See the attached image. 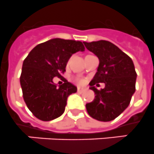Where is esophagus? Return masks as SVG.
<instances>
[{"mask_svg":"<svg viewBox=\"0 0 154 154\" xmlns=\"http://www.w3.org/2000/svg\"><path fill=\"white\" fill-rule=\"evenodd\" d=\"M85 91H87V88H84V87H77V92L80 93V94H82V93H84Z\"/></svg>","mask_w":154,"mask_h":154,"instance_id":"obj_1","label":"esophagus"}]
</instances>
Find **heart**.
<instances>
[{"mask_svg":"<svg viewBox=\"0 0 154 154\" xmlns=\"http://www.w3.org/2000/svg\"><path fill=\"white\" fill-rule=\"evenodd\" d=\"M77 82L78 83H80V84H82L83 82H84V80H81V79H77Z\"/></svg>","mask_w":154,"mask_h":154,"instance_id":"obj_1","label":"heart"}]
</instances>
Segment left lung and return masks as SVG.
<instances>
[{
    "label": "left lung",
    "instance_id": "left-lung-1",
    "mask_svg": "<svg viewBox=\"0 0 154 154\" xmlns=\"http://www.w3.org/2000/svg\"><path fill=\"white\" fill-rule=\"evenodd\" d=\"M83 43L99 59L97 71L89 84L96 96L86 104L87 113L99 121H110L127 109L135 92L137 73L134 62L110 41ZM99 82L105 84L103 89H96L95 85Z\"/></svg>",
    "mask_w": 154,
    "mask_h": 154
}]
</instances>
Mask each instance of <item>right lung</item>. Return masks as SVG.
Masks as SVG:
<instances>
[{
    "label": "right lung",
    "mask_w": 154,
    "mask_h": 154,
    "mask_svg": "<svg viewBox=\"0 0 154 154\" xmlns=\"http://www.w3.org/2000/svg\"><path fill=\"white\" fill-rule=\"evenodd\" d=\"M84 51L81 41L54 38L37 45L23 60L20 77L23 97L37 118L50 121L63 114L67 97L77 89L67 80L57 87L53 79L62 77L72 55Z\"/></svg>",
    "instance_id": "1"
}]
</instances>
